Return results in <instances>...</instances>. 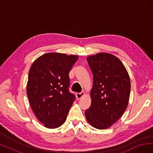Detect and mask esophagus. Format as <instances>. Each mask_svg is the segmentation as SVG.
Instances as JSON below:
<instances>
[{"label": "esophagus", "mask_w": 153, "mask_h": 153, "mask_svg": "<svg viewBox=\"0 0 153 153\" xmlns=\"http://www.w3.org/2000/svg\"><path fill=\"white\" fill-rule=\"evenodd\" d=\"M84 95V92H80V93H76V98L78 99V100H79V99H80Z\"/></svg>", "instance_id": "obj_1"}]
</instances>
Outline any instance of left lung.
<instances>
[{"label": "left lung", "mask_w": 153, "mask_h": 153, "mask_svg": "<svg viewBox=\"0 0 153 153\" xmlns=\"http://www.w3.org/2000/svg\"><path fill=\"white\" fill-rule=\"evenodd\" d=\"M87 61L93 75L91 105L86 119L95 128L110 127L126 110L130 94V78L122 62L114 55L99 53Z\"/></svg>", "instance_id": "1"}]
</instances>
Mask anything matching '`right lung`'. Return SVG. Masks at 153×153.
Segmentation results:
<instances>
[{
    "label": "right lung",
    "instance_id": "obj_1",
    "mask_svg": "<svg viewBox=\"0 0 153 153\" xmlns=\"http://www.w3.org/2000/svg\"><path fill=\"white\" fill-rule=\"evenodd\" d=\"M78 55L48 53L32 63L27 85L32 110L48 128H56L65 122L75 96L69 91V73Z\"/></svg>",
    "mask_w": 153,
    "mask_h": 153
}]
</instances>
